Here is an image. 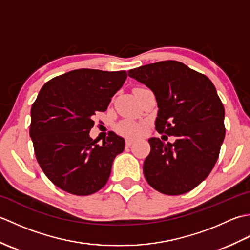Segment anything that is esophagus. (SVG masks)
I'll return each instance as SVG.
<instances>
[{
  "label": "esophagus",
  "mask_w": 250,
  "mask_h": 250,
  "mask_svg": "<svg viewBox=\"0 0 250 250\" xmlns=\"http://www.w3.org/2000/svg\"><path fill=\"white\" fill-rule=\"evenodd\" d=\"M132 144H133V141H132V140H129V139H128V140L125 141V146H126V147H131Z\"/></svg>",
  "instance_id": "1"
}]
</instances>
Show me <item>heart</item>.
I'll list each match as a JSON object with an SVG mask.
<instances>
[{
	"mask_svg": "<svg viewBox=\"0 0 250 250\" xmlns=\"http://www.w3.org/2000/svg\"><path fill=\"white\" fill-rule=\"evenodd\" d=\"M116 129L119 133L124 134L125 136L135 137V136H139L142 133L143 130H144V125L142 124H139V122L125 120V121H121L120 124L117 125Z\"/></svg>",
	"mask_w": 250,
	"mask_h": 250,
	"instance_id": "1",
	"label": "heart"
}]
</instances>
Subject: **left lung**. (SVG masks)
<instances>
[{
  "label": "left lung",
  "instance_id": "1",
  "mask_svg": "<svg viewBox=\"0 0 250 250\" xmlns=\"http://www.w3.org/2000/svg\"><path fill=\"white\" fill-rule=\"evenodd\" d=\"M129 76L155 93L156 130L174 143L149 141L143 172L153 189L167 195L189 192L208 176L225 140V107L203 74L178 61H161L130 70Z\"/></svg>",
  "mask_w": 250,
  "mask_h": 250
}]
</instances>
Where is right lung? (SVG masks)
<instances>
[{"label":"right lung","mask_w":250,"mask_h":250,"mask_svg":"<svg viewBox=\"0 0 250 250\" xmlns=\"http://www.w3.org/2000/svg\"><path fill=\"white\" fill-rule=\"evenodd\" d=\"M125 71L79 68L46 83L31 108L30 136L36 160L58 188L89 195L107 183L125 140L110 132L102 145L89 132L126 79Z\"/></svg>","instance_id":"1"}]
</instances>
